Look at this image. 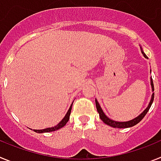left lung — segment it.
<instances>
[{"instance_id": "8db88e82", "label": "left lung", "mask_w": 161, "mask_h": 161, "mask_svg": "<svg viewBox=\"0 0 161 161\" xmlns=\"http://www.w3.org/2000/svg\"><path fill=\"white\" fill-rule=\"evenodd\" d=\"M141 52H142V54L143 55V56L147 59V56L145 55L144 52H143V49H142V48H141ZM151 85H152V89H153V91H154V85H153V79H151ZM153 100H154V93H153L152 99H151V102H150V103H149L148 106H147V109H145L144 111H143L141 114L139 115V116H138L137 118H136V119H132V120L128 121V122H122V123H121V122H115V121L111 120V119H109L108 117H106V114H105L103 113V111H102V108H101L100 106H99V104H98L97 101L95 100V103H96L97 110V112L99 113L100 119H102L104 123H106V124L109 125V126H113V127H117V128H127V127H131V126H135V125H136L137 123H139V122H140V121H141L143 118H144V116L146 115V114L148 112L149 109H150L151 106H152V104H153Z\"/></svg>"}]
</instances>
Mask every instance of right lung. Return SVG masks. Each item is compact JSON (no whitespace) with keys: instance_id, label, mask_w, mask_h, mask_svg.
Returning a JSON list of instances; mask_svg holds the SVG:
<instances>
[{"instance_id":"1","label":"right lung","mask_w":161,"mask_h":161,"mask_svg":"<svg viewBox=\"0 0 161 161\" xmlns=\"http://www.w3.org/2000/svg\"><path fill=\"white\" fill-rule=\"evenodd\" d=\"M72 106H70V108H69V109H68V111L67 112L66 115H65V117L63 119V120L61 121L60 123H59L57 126H54V127H50V128L43 129V130H35V132H37V133H44V132L54 131V130H59V129H60L61 127H63L64 126H65V125H66V123H68V121L69 120V116H70L71 110H72Z\"/></svg>"}]
</instances>
